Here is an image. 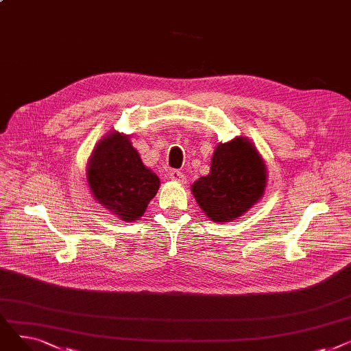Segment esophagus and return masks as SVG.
<instances>
[{"label":"esophagus","mask_w":351,"mask_h":351,"mask_svg":"<svg viewBox=\"0 0 351 351\" xmlns=\"http://www.w3.org/2000/svg\"><path fill=\"white\" fill-rule=\"evenodd\" d=\"M169 176H171V179L175 180V182H179V183L185 182V175H183L180 171H171Z\"/></svg>","instance_id":"esophagus-1"}]
</instances>
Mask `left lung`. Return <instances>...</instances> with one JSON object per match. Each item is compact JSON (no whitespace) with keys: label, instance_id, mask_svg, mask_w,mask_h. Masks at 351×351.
I'll return each mask as SVG.
<instances>
[{"label":"left lung","instance_id":"left-lung-1","mask_svg":"<svg viewBox=\"0 0 351 351\" xmlns=\"http://www.w3.org/2000/svg\"><path fill=\"white\" fill-rule=\"evenodd\" d=\"M266 168L256 147L245 138L220 143L210 173L192 185L200 209L213 222H229L249 210L265 192Z\"/></svg>","mask_w":351,"mask_h":351}]
</instances>
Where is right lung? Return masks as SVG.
Here are the masks:
<instances>
[{"mask_svg":"<svg viewBox=\"0 0 351 351\" xmlns=\"http://www.w3.org/2000/svg\"><path fill=\"white\" fill-rule=\"evenodd\" d=\"M88 183L99 204L125 222L139 219L159 189V178L142 163L129 138L118 132L95 147Z\"/></svg>","mask_w":351,"mask_h":351,"instance_id":"add662e5","label":"right lung"}]
</instances>
